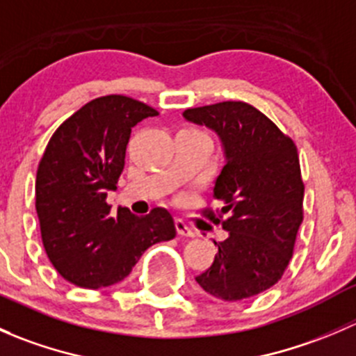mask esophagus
Wrapping results in <instances>:
<instances>
[{
    "label": "esophagus",
    "instance_id": "obj_1",
    "mask_svg": "<svg viewBox=\"0 0 356 356\" xmlns=\"http://www.w3.org/2000/svg\"><path fill=\"white\" fill-rule=\"evenodd\" d=\"M175 227H177L179 234L184 236V238H196V232L184 220H181V218H175Z\"/></svg>",
    "mask_w": 356,
    "mask_h": 356
}]
</instances>
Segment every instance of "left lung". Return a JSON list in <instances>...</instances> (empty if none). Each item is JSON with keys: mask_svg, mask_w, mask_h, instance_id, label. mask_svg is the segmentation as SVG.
<instances>
[{"mask_svg": "<svg viewBox=\"0 0 356 356\" xmlns=\"http://www.w3.org/2000/svg\"><path fill=\"white\" fill-rule=\"evenodd\" d=\"M182 117L218 136L225 161L213 186L220 210L210 218L227 238L213 241L218 253L196 282L224 301L257 296L282 277L303 222L296 146L245 102L189 108Z\"/></svg>", "mask_w": 356, "mask_h": 356, "instance_id": "left-lung-1", "label": "left lung"}]
</instances>
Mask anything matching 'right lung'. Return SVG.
I'll list each match as a JSON object with an SVG mask.
<instances>
[{
  "instance_id": "add662e5",
  "label": "right lung",
  "mask_w": 356,
  "mask_h": 356,
  "mask_svg": "<svg viewBox=\"0 0 356 356\" xmlns=\"http://www.w3.org/2000/svg\"><path fill=\"white\" fill-rule=\"evenodd\" d=\"M155 115L127 96H103L67 118L46 146L35 177L42 245L58 274L79 288L124 281L149 246L177 234L165 208L145 217L118 208L110 217L106 204L124 170L132 127Z\"/></svg>"
}]
</instances>
